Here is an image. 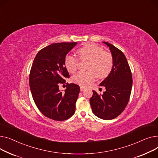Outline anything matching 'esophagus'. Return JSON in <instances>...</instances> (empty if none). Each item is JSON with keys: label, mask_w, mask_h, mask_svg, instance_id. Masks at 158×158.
I'll use <instances>...</instances> for the list:
<instances>
[{"label": "esophagus", "mask_w": 158, "mask_h": 158, "mask_svg": "<svg viewBox=\"0 0 158 158\" xmlns=\"http://www.w3.org/2000/svg\"><path fill=\"white\" fill-rule=\"evenodd\" d=\"M85 89V88L84 87H82V86H81V87H80V90H81V91L84 90Z\"/></svg>", "instance_id": "1"}]
</instances>
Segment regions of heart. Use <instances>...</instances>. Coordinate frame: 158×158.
<instances>
[{
    "mask_svg": "<svg viewBox=\"0 0 158 158\" xmlns=\"http://www.w3.org/2000/svg\"><path fill=\"white\" fill-rule=\"evenodd\" d=\"M80 59L88 60L87 69L88 71H80L72 78L74 83L82 87H87L94 81L97 77H106L113 68V57L109 52L95 44H89L78 50ZM64 64L70 73L75 72L78 64V60L75 56L68 54L64 59Z\"/></svg>",
    "mask_w": 158,
    "mask_h": 158,
    "instance_id": "obj_1",
    "label": "heart"
}]
</instances>
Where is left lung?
Returning a JSON list of instances; mask_svg holds the SVG:
<instances>
[{
	"instance_id": "8db88e82",
	"label": "left lung",
	"mask_w": 158,
	"mask_h": 158,
	"mask_svg": "<svg viewBox=\"0 0 158 158\" xmlns=\"http://www.w3.org/2000/svg\"><path fill=\"white\" fill-rule=\"evenodd\" d=\"M106 44L113 57V68L108 76L99 85L105 87L102 95L93 90L90 104L93 114L104 120L115 118L127 106L131 95L133 84L130 68L124 54L113 44Z\"/></svg>"
}]
</instances>
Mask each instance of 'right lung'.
I'll use <instances>...</instances> for the list:
<instances>
[{"label":"right lung","instance_id":"right-lung-1","mask_svg":"<svg viewBox=\"0 0 158 158\" xmlns=\"http://www.w3.org/2000/svg\"><path fill=\"white\" fill-rule=\"evenodd\" d=\"M77 44L57 43L41 50L34 60L29 76V85L34 103L46 117L55 120H64L75 112L80 87L67 83L62 92L59 86L69 78L64 59Z\"/></svg>","mask_w":158,"mask_h":158}]
</instances>
